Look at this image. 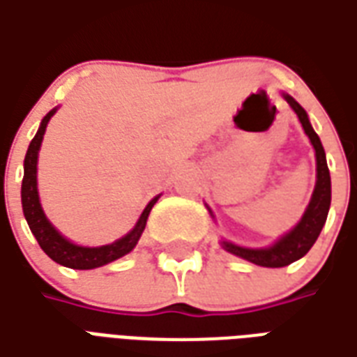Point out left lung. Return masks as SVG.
<instances>
[{"label": "left lung", "mask_w": 357, "mask_h": 357, "mask_svg": "<svg viewBox=\"0 0 357 357\" xmlns=\"http://www.w3.org/2000/svg\"><path fill=\"white\" fill-rule=\"evenodd\" d=\"M287 102L291 105L292 110L298 114V120L304 132L312 141V145L315 149V160H317V181H315L314 195L312 201L307 204L304 216L298 222V225L289 231L284 237L277 241L275 245H271L268 248H243L233 245V243H225L224 248L227 252H231L235 256H241L248 262L256 264V266H264V268H283L289 264L296 262L302 256L306 255L310 248L314 247V243L319 237L327 214H329L331 206V176L329 168H327V160H325V151L317 133L314 132V128L307 120L306 110L300 107L298 102L292 99L291 95H284Z\"/></svg>", "instance_id": "obj_1"}]
</instances>
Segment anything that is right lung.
I'll return each mask as SVG.
<instances>
[{
  "label": "right lung",
  "instance_id": "1",
  "mask_svg": "<svg viewBox=\"0 0 357 357\" xmlns=\"http://www.w3.org/2000/svg\"><path fill=\"white\" fill-rule=\"evenodd\" d=\"M55 114V110H51L47 116L42 120L40 130L34 135V139L30 141V147L24 156V178H22V210H24V218H26L28 225H30V231L34 233L38 245L42 247L45 255L50 256L53 262L61 264L65 268L73 269H93L105 264L114 262L118 258H122L128 255L139 241L141 233L145 229L147 224V218L151 208L155 206V202L158 201V197H155L153 201L149 202L147 208L143 210L139 222L135 224L132 231L124 235L122 239L114 241L112 245H102V247H78L70 241H66L61 233L50 224V220L45 218L40 204V197H38V181H36V164H38V151L42 145L43 133L47 128L50 118Z\"/></svg>",
  "mask_w": 357,
  "mask_h": 357
}]
</instances>
